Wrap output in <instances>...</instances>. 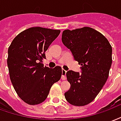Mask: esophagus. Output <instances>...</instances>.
I'll return each mask as SVG.
<instances>
[{"label": "esophagus", "mask_w": 121, "mask_h": 121, "mask_svg": "<svg viewBox=\"0 0 121 121\" xmlns=\"http://www.w3.org/2000/svg\"><path fill=\"white\" fill-rule=\"evenodd\" d=\"M66 73H67V71L64 69H62V74H61V79L63 80H65L67 79V77H66Z\"/></svg>", "instance_id": "34e87169"}]
</instances>
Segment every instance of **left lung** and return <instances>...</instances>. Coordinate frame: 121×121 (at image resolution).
<instances>
[{
	"instance_id": "8db88e82",
	"label": "left lung",
	"mask_w": 121,
	"mask_h": 121,
	"mask_svg": "<svg viewBox=\"0 0 121 121\" xmlns=\"http://www.w3.org/2000/svg\"><path fill=\"white\" fill-rule=\"evenodd\" d=\"M61 40L81 65V73H66L70 88L65 93V99L74 106H85L95 98L106 83L112 63V48L101 33L88 27L65 30Z\"/></svg>"
}]
</instances>
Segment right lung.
<instances>
[{"instance_id": "1", "label": "right lung", "mask_w": 121, "mask_h": 121, "mask_svg": "<svg viewBox=\"0 0 121 121\" xmlns=\"http://www.w3.org/2000/svg\"><path fill=\"white\" fill-rule=\"evenodd\" d=\"M60 30L34 27L15 37L8 49V67L16 92L25 103L35 105L47 97L54 83L61 78L60 66L43 67L46 51Z\"/></svg>"}]
</instances>
